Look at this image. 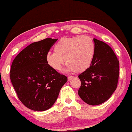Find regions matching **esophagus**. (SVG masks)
I'll return each mask as SVG.
<instances>
[{"instance_id": "1", "label": "esophagus", "mask_w": 132, "mask_h": 132, "mask_svg": "<svg viewBox=\"0 0 132 132\" xmlns=\"http://www.w3.org/2000/svg\"><path fill=\"white\" fill-rule=\"evenodd\" d=\"M73 77H73V76H69L68 77V80H69H69H71V79H73Z\"/></svg>"}]
</instances>
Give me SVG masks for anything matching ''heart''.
Returning a JSON list of instances; mask_svg holds the SVG:
<instances>
[{
    "instance_id": "b5f03b06",
    "label": "heart",
    "mask_w": 132,
    "mask_h": 132,
    "mask_svg": "<svg viewBox=\"0 0 132 132\" xmlns=\"http://www.w3.org/2000/svg\"><path fill=\"white\" fill-rule=\"evenodd\" d=\"M95 54V44L91 37L83 35L63 38L48 52L46 61L55 70L61 69L65 59L69 70L81 72L89 68Z\"/></svg>"
}]
</instances>
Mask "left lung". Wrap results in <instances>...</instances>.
Returning a JSON list of instances; mask_svg holds the SVG:
<instances>
[{"label":"left lung","instance_id":"8db88e82","mask_svg":"<svg viewBox=\"0 0 132 132\" xmlns=\"http://www.w3.org/2000/svg\"><path fill=\"white\" fill-rule=\"evenodd\" d=\"M95 54L92 63L79 75L81 86L80 97L91 105L104 103L117 88L119 76V62L108 44L94 39Z\"/></svg>","mask_w":132,"mask_h":132}]
</instances>
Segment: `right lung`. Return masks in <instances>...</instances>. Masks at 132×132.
<instances>
[{
  "mask_svg": "<svg viewBox=\"0 0 132 132\" xmlns=\"http://www.w3.org/2000/svg\"><path fill=\"white\" fill-rule=\"evenodd\" d=\"M57 39L48 38L33 42L21 51L12 62L10 78L17 97L31 110L50 109L68 81L48 65L46 55Z\"/></svg>",
  "mask_w": 132,
  "mask_h": 132,
  "instance_id": "add662e5",
  "label": "right lung"
}]
</instances>
